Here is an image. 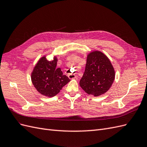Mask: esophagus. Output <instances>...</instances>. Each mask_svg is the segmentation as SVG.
Instances as JSON below:
<instances>
[{
    "mask_svg": "<svg viewBox=\"0 0 147 147\" xmlns=\"http://www.w3.org/2000/svg\"><path fill=\"white\" fill-rule=\"evenodd\" d=\"M68 78L70 79H73L76 78V75L74 74H68Z\"/></svg>",
    "mask_w": 147,
    "mask_h": 147,
    "instance_id": "esophagus-1",
    "label": "esophagus"
}]
</instances>
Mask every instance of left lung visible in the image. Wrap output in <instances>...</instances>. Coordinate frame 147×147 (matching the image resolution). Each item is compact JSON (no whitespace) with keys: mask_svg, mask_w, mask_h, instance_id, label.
<instances>
[{"mask_svg":"<svg viewBox=\"0 0 147 147\" xmlns=\"http://www.w3.org/2000/svg\"><path fill=\"white\" fill-rule=\"evenodd\" d=\"M115 77V69L108 58L101 52L94 51L87 55L79 85L87 94L97 97L109 90Z\"/></svg>","mask_w":147,"mask_h":147,"instance_id":"obj_1","label":"left lung"}]
</instances>
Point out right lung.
I'll use <instances>...</instances> for the list:
<instances>
[{"label": "right lung", "instance_id": "add662e5", "mask_svg": "<svg viewBox=\"0 0 147 147\" xmlns=\"http://www.w3.org/2000/svg\"><path fill=\"white\" fill-rule=\"evenodd\" d=\"M57 58L48 61L42 57L37 63L31 74V81L37 90L46 97H54L59 93L62 87L70 81L63 74L60 68H57Z\"/></svg>", "mask_w": 147, "mask_h": 147}]
</instances>
